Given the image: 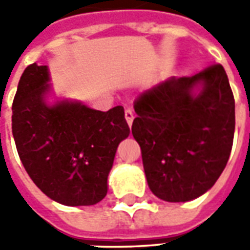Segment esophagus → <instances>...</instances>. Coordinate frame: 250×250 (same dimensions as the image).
<instances>
[{"instance_id": "34e87169", "label": "esophagus", "mask_w": 250, "mask_h": 250, "mask_svg": "<svg viewBox=\"0 0 250 250\" xmlns=\"http://www.w3.org/2000/svg\"><path fill=\"white\" fill-rule=\"evenodd\" d=\"M125 120H127V123L128 125H132V122H134V112H132V109L131 108H127L125 111Z\"/></svg>"}]
</instances>
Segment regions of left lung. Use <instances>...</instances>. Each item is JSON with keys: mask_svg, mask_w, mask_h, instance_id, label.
Masks as SVG:
<instances>
[{"mask_svg": "<svg viewBox=\"0 0 250 250\" xmlns=\"http://www.w3.org/2000/svg\"><path fill=\"white\" fill-rule=\"evenodd\" d=\"M132 135L158 198L188 202L213 188L234 136V98L221 64L170 77L136 99Z\"/></svg>", "mask_w": 250, "mask_h": 250, "instance_id": "1", "label": "left lung"}]
</instances>
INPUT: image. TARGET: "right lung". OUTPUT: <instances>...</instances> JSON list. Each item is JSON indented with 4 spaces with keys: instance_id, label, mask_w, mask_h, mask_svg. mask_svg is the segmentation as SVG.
Listing matches in <instances>:
<instances>
[{
    "instance_id": "right-lung-1",
    "label": "right lung",
    "mask_w": 250,
    "mask_h": 250,
    "mask_svg": "<svg viewBox=\"0 0 250 250\" xmlns=\"http://www.w3.org/2000/svg\"><path fill=\"white\" fill-rule=\"evenodd\" d=\"M46 65L26 66L13 100L12 131L20 159L42 193L65 206L100 202L119 143L130 135L125 108L96 111L68 99L48 102Z\"/></svg>"
}]
</instances>
